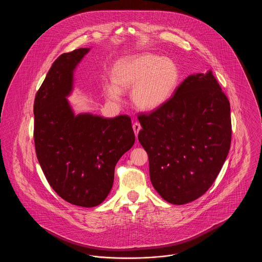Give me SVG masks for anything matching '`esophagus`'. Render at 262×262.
<instances>
[{
    "label": "esophagus",
    "mask_w": 262,
    "mask_h": 262,
    "mask_svg": "<svg viewBox=\"0 0 262 262\" xmlns=\"http://www.w3.org/2000/svg\"><path fill=\"white\" fill-rule=\"evenodd\" d=\"M133 128H134V130H135L136 137H137V135H138V133H139V130H140V128H141V125H140L139 123H135V124L133 125Z\"/></svg>",
    "instance_id": "obj_1"
}]
</instances>
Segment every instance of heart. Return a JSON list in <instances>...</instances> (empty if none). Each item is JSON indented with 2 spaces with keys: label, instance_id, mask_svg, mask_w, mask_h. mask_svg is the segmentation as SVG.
Instances as JSON below:
<instances>
[{
  "label": "heart",
  "instance_id": "obj_1",
  "mask_svg": "<svg viewBox=\"0 0 262 262\" xmlns=\"http://www.w3.org/2000/svg\"><path fill=\"white\" fill-rule=\"evenodd\" d=\"M179 70L174 61L145 53L126 57L115 64L112 79L104 93L118 103L122 90L133 88L132 99L138 109L151 111L169 99L179 80Z\"/></svg>",
  "mask_w": 262,
  "mask_h": 262
}]
</instances>
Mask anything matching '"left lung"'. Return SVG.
I'll return each mask as SVG.
<instances>
[{"label":"left lung","mask_w":262,"mask_h":262,"mask_svg":"<svg viewBox=\"0 0 262 262\" xmlns=\"http://www.w3.org/2000/svg\"><path fill=\"white\" fill-rule=\"evenodd\" d=\"M137 118L142 126L138 140L148 154L156 191L178 205L204 194L232 139L230 102L211 70L187 76L162 106Z\"/></svg>","instance_id":"obj_1"}]
</instances>
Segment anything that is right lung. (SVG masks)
<instances>
[{
  "instance_id": "1",
  "label": "right lung",
  "mask_w": 262,
  "mask_h": 262,
  "mask_svg": "<svg viewBox=\"0 0 262 262\" xmlns=\"http://www.w3.org/2000/svg\"><path fill=\"white\" fill-rule=\"evenodd\" d=\"M79 48L53 62L38 89L34 112V143L38 161L49 185L62 200L93 207L109 194L116 164L135 143L130 118L104 119L75 116L67 100L73 73L88 53Z\"/></svg>"
}]
</instances>
